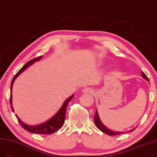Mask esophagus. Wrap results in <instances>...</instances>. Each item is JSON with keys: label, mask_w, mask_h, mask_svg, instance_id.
<instances>
[{"label": "esophagus", "mask_w": 157, "mask_h": 157, "mask_svg": "<svg viewBox=\"0 0 157 157\" xmlns=\"http://www.w3.org/2000/svg\"><path fill=\"white\" fill-rule=\"evenodd\" d=\"M83 92L84 93H90V94H92L94 93V90L90 88V87H85L83 89Z\"/></svg>", "instance_id": "34e87169"}]
</instances>
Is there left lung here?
Instances as JSON below:
<instances>
[{
  "mask_svg": "<svg viewBox=\"0 0 157 157\" xmlns=\"http://www.w3.org/2000/svg\"><path fill=\"white\" fill-rule=\"evenodd\" d=\"M141 76L142 78H144L145 79H146L147 82H149V80L148 79V78L147 77V75L145 74V73L144 72H141ZM94 124L97 126V127L100 130L102 131V132L107 134L109 136H116V135H119L121 134H123L124 132H119V131H114L112 130L111 129H109L108 128L106 127V126L102 123V121H101L100 119L99 118V115L98 114V112H97V109L96 110V112H95V115H94ZM136 128L129 130L128 132H132L133 130H135Z\"/></svg>",
  "mask_w": 157,
  "mask_h": 157,
  "instance_id": "obj_1",
  "label": "left lung"
}]
</instances>
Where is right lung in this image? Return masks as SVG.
Here are the masks:
<instances>
[{"label": "right lung", "mask_w": 157, "mask_h": 157, "mask_svg": "<svg viewBox=\"0 0 157 157\" xmlns=\"http://www.w3.org/2000/svg\"><path fill=\"white\" fill-rule=\"evenodd\" d=\"M42 58V57L40 56V57L35 58L33 60H31L30 61L27 63L21 69L19 70L18 72L14 75L13 78L12 79V82H11V85H10L11 93H10V101L11 108H12V110L13 111V112H14V109H13V106H12V87H13V84L14 81L16 80V79L24 71L25 69H27L28 67H30V66L33 64L35 62L38 61V60H40ZM74 96V94L71 95L70 97H68L67 100L64 101V103L63 104V105L61 106V108L59 109L58 112L55 113L52 118H50L49 119L45 121V122L40 124L29 125L27 124H25L24 122H23V121L18 117V116L17 115H16V116L17 118V120L19 121V123H20V124L21 125V126L24 129L27 130L28 132L34 133V134H53L62 127V126H63V124L64 122V120H65V113H66V110H67V105H68L70 101L73 98Z\"/></svg>", "instance_id": "1"}]
</instances>
